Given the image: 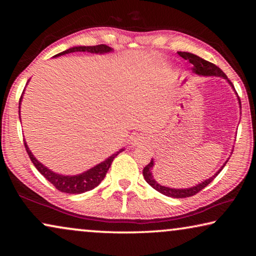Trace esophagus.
Segmentation results:
<instances>
[{
  "instance_id": "34e87169",
  "label": "esophagus",
  "mask_w": 256,
  "mask_h": 256,
  "mask_svg": "<svg viewBox=\"0 0 256 256\" xmlns=\"http://www.w3.org/2000/svg\"><path fill=\"white\" fill-rule=\"evenodd\" d=\"M140 142H141V138H136V140H134V141H133V144H140Z\"/></svg>"
}]
</instances>
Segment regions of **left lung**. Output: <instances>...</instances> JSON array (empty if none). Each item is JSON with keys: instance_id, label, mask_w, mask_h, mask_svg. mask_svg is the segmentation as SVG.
<instances>
[{"instance_id": "8db88e82", "label": "left lung", "mask_w": 256, "mask_h": 256, "mask_svg": "<svg viewBox=\"0 0 256 256\" xmlns=\"http://www.w3.org/2000/svg\"><path fill=\"white\" fill-rule=\"evenodd\" d=\"M178 55L182 56L184 60H188L190 64H193V72H196V74H200V76H222L224 79H227V81L230 84V86L234 88V84H232L230 80H228L227 76L224 74L222 72V70L220 68H218L216 66V64L211 63V62H208V60H203L201 58H198V56L194 55V54H190L188 53V52H178ZM238 100H240V98H238ZM242 107V106H240ZM224 164L222 166V168L224 167ZM152 166H154V160L151 159V162L146 164V166L144 168V172H142V174H144V180H146V183H148L150 186H152V188L158 190L159 193L164 194V196H170V198H190V196H196V193L200 192L203 188H206V186L209 185L212 180H214V177L219 174L220 172L222 170V168L218 172H216L214 176H212L211 178L206 180L203 182V183L198 184L196 186H194V188H183V190H177V188H164V186L159 185L157 182L154 180V176H152V172H151V170H152Z\"/></svg>"}]
</instances>
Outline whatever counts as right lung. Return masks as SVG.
Wrapping results in <instances>:
<instances>
[{
	"mask_svg": "<svg viewBox=\"0 0 256 256\" xmlns=\"http://www.w3.org/2000/svg\"><path fill=\"white\" fill-rule=\"evenodd\" d=\"M112 48L107 45H96V46H78V47H72L70 50H66L62 52L55 56H60V55H64V54H68V53H73V52H89V53H107V52H110ZM21 100V98H20ZM24 144V148L27 150L28 156L30 160H32L34 166L37 168V170L40 172V174L45 177V178L50 182V184H53L55 186L56 190H58L60 192L63 193H68V194H81L84 192H88V190H94L96 186L100 184V182L104 180V177L106 176L107 170H110V164L112 162V160L118 156L120 152H122L123 149H120L118 152L110 156V158L106 159L105 162H100L97 166H94L92 170H86L84 174L76 175V176H63V175H58L55 174L50 170L42 164L36 158L34 157L32 151L29 150L28 146L26 142Z\"/></svg>",
	"mask_w": 256,
	"mask_h": 256,
	"instance_id": "obj_1",
	"label": "right lung"
}]
</instances>
